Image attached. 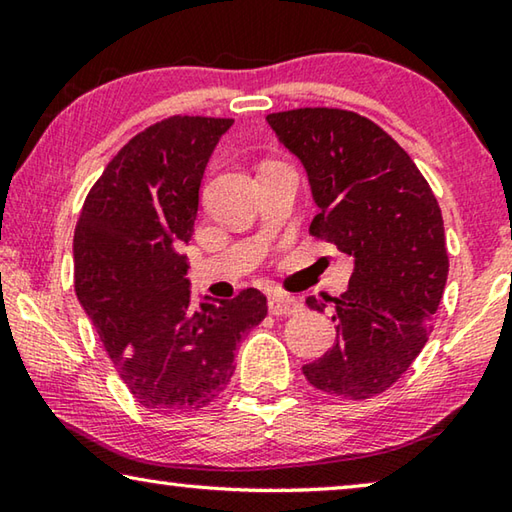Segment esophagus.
Listing matches in <instances>:
<instances>
[{
    "label": "esophagus",
    "instance_id": "obj_1",
    "mask_svg": "<svg viewBox=\"0 0 512 512\" xmlns=\"http://www.w3.org/2000/svg\"><path fill=\"white\" fill-rule=\"evenodd\" d=\"M300 309H302V305L298 300L277 296V293L268 296V311H271L273 316H291V314H298Z\"/></svg>",
    "mask_w": 512,
    "mask_h": 512
}]
</instances>
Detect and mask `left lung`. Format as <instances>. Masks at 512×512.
<instances>
[{
	"label": "left lung",
	"mask_w": 512,
	"mask_h": 512,
	"mask_svg": "<svg viewBox=\"0 0 512 512\" xmlns=\"http://www.w3.org/2000/svg\"><path fill=\"white\" fill-rule=\"evenodd\" d=\"M268 124L305 164L318 214L309 235L354 262L327 298L336 345L302 366L320 393L368 400L391 388L427 343L449 257L440 205L411 155L375 121L341 108L273 112ZM307 298V307L327 305Z\"/></svg>",
	"instance_id": "8db88e82"
}]
</instances>
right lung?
<instances>
[{"label":"right lung","mask_w":512,"mask_h":512,"mask_svg":"<svg viewBox=\"0 0 512 512\" xmlns=\"http://www.w3.org/2000/svg\"><path fill=\"white\" fill-rule=\"evenodd\" d=\"M223 117L155 121L108 162L74 230V289L112 366L153 413L198 411L235 372L239 341L266 316L244 289L219 305L189 300L187 259L205 164Z\"/></svg>","instance_id":"1"}]
</instances>
